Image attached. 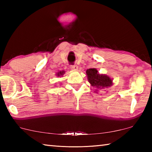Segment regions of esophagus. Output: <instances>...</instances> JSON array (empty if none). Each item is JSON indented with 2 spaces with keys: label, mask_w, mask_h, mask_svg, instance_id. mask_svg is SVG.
Segmentation results:
<instances>
[{
  "label": "esophagus",
  "mask_w": 152,
  "mask_h": 152,
  "mask_svg": "<svg viewBox=\"0 0 152 152\" xmlns=\"http://www.w3.org/2000/svg\"><path fill=\"white\" fill-rule=\"evenodd\" d=\"M70 69H72V70H74V71H76L78 70V67L77 65H73V66H70Z\"/></svg>",
  "instance_id": "34e87169"
}]
</instances>
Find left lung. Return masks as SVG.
<instances>
[{
	"label": "left lung",
	"instance_id": "obj_1",
	"mask_svg": "<svg viewBox=\"0 0 152 152\" xmlns=\"http://www.w3.org/2000/svg\"><path fill=\"white\" fill-rule=\"evenodd\" d=\"M87 78L91 86L96 88L94 92L97 93L99 89L109 88L113 84V79L106 74H100L96 68H90L86 72Z\"/></svg>",
	"mask_w": 152,
	"mask_h": 152
}]
</instances>
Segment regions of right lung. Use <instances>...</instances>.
I'll list each match as a JSON object with an SVG mask.
<instances>
[{"label": "right lung", "instance_id": "right-lung-1", "mask_svg": "<svg viewBox=\"0 0 152 152\" xmlns=\"http://www.w3.org/2000/svg\"><path fill=\"white\" fill-rule=\"evenodd\" d=\"M65 74V71H64V70H62V71H60V72H57L56 74V76H58V77H61V76H62L64 74Z\"/></svg>", "mask_w": 152, "mask_h": 152}]
</instances>
